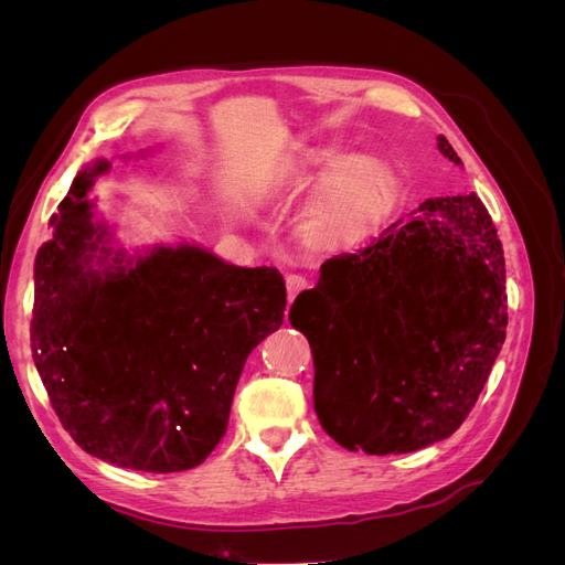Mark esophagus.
<instances>
[{"mask_svg":"<svg viewBox=\"0 0 565 565\" xmlns=\"http://www.w3.org/2000/svg\"><path fill=\"white\" fill-rule=\"evenodd\" d=\"M306 278L303 276H297V273H289V276L285 278V287H287V299L295 301V297L301 292V289H306Z\"/></svg>","mask_w":565,"mask_h":565,"instance_id":"34e87169","label":"esophagus"}]
</instances>
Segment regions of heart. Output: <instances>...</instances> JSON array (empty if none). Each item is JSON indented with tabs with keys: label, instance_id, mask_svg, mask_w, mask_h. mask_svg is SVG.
Listing matches in <instances>:
<instances>
[{
	"label": "heart",
	"instance_id": "1",
	"mask_svg": "<svg viewBox=\"0 0 565 565\" xmlns=\"http://www.w3.org/2000/svg\"><path fill=\"white\" fill-rule=\"evenodd\" d=\"M393 195L396 181L384 164L344 160L318 193L309 214V228L322 245H355L382 224Z\"/></svg>",
	"mask_w": 565,
	"mask_h": 565
}]
</instances>
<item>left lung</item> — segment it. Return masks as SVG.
<instances>
[{"label": "left lung", "mask_w": 565, "mask_h": 565, "mask_svg": "<svg viewBox=\"0 0 565 565\" xmlns=\"http://www.w3.org/2000/svg\"><path fill=\"white\" fill-rule=\"evenodd\" d=\"M438 150L461 164L446 136ZM504 252L476 193L419 204L320 266L289 309L313 353V405L341 448L422 450L452 436L507 334Z\"/></svg>", "instance_id": "8db88e82"}]
</instances>
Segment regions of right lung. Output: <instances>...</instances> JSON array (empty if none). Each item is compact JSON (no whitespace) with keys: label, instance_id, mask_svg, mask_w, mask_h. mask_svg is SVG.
Returning <instances> with one entry per match:
<instances>
[{"label":"right lung","instance_id":"1","mask_svg":"<svg viewBox=\"0 0 565 565\" xmlns=\"http://www.w3.org/2000/svg\"><path fill=\"white\" fill-rule=\"evenodd\" d=\"M87 164L35 259L30 344L63 429L110 465L172 473L224 438L247 355L287 306L278 268H243L195 245L129 256L96 224Z\"/></svg>","mask_w":565,"mask_h":565}]
</instances>
